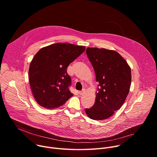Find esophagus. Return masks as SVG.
<instances>
[{
	"label": "esophagus",
	"instance_id": "obj_1",
	"mask_svg": "<svg viewBox=\"0 0 157 157\" xmlns=\"http://www.w3.org/2000/svg\"><path fill=\"white\" fill-rule=\"evenodd\" d=\"M84 93H85V90H84V89H82L81 91L79 92V95H82V94H84Z\"/></svg>",
	"mask_w": 157,
	"mask_h": 157
}]
</instances>
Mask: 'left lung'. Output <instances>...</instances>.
<instances>
[{"mask_svg":"<svg viewBox=\"0 0 157 157\" xmlns=\"http://www.w3.org/2000/svg\"><path fill=\"white\" fill-rule=\"evenodd\" d=\"M86 54L99 84L94 104L85 112L91 119L104 120L124 103L130 87L131 70L125 59L116 51L87 48Z\"/></svg>","mask_w":157,"mask_h":157,"instance_id":"obj_1","label":"left lung"}]
</instances>
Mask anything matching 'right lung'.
Instances as JSON below:
<instances>
[{
	"label": "right lung",
	"instance_id": "add662e5",
	"mask_svg": "<svg viewBox=\"0 0 157 157\" xmlns=\"http://www.w3.org/2000/svg\"><path fill=\"white\" fill-rule=\"evenodd\" d=\"M85 49L83 46L57 43L36 53L30 63L29 76L32 93L39 105L48 109L58 107L73 96L69 90L71 79L67 68Z\"/></svg>",
	"mask_w": 157,
	"mask_h": 157
}]
</instances>
